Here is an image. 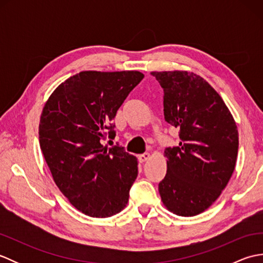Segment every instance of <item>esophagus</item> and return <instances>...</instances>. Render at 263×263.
Returning <instances> with one entry per match:
<instances>
[{
    "mask_svg": "<svg viewBox=\"0 0 263 263\" xmlns=\"http://www.w3.org/2000/svg\"><path fill=\"white\" fill-rule=\"evenodd\" d=\"M138 159L140 163H144V161H147L148 159H150V154L149 153H144L142 155H139L138 156Z\"/></svg>",
    "mask_w": 263,
    "mask_h": 263,
    "instance_id": "1",
    "label": "esophagus"
}]
</instances>
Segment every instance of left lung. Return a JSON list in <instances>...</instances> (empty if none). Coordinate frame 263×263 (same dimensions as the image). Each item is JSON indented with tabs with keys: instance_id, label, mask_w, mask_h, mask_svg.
Instances as JSON below:
<instances>
[{
	"instance_id": "obj_1",
	"label": "left lung",
	"mask_w": 263,
	"mask_h": 263,
	"mask_svg": "<svg viewBox=\"0 0 263 263\" xmlns=\"http://www.w3.org/2000/svg\"><path fill=\"white\" fill-rule=\"evenodd\" d=\"M164 90L165 121L180 128L178 147L165 149L159 183L171 212L191 217L219 198L237 159L238 132L230 109L203 78L187 71L152 72Z\"/></svg>"
}]
</instances>
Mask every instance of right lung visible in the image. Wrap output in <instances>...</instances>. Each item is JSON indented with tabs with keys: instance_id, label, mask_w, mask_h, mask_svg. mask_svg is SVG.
Masks as SVG:
<instances>
[{
	"instance_id": "add662e5",
	"label": "right lung",
	"mask_w": 263,
	"mask_h": 263,
	"mask_svg": "<svg viewBox=\"0 0 263 263\" xmlns=\"http://www.w3.org/2000/svg\"><path fill=\"white\" fill-rule=\"evenodd\" d=\"M139 71H82L49 96L39 122V144L53 180L82 214L106 218L125 208L138 160L114 139L113 120L143 79Z\"/></svg>"
}]
</instances>
